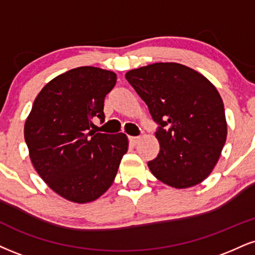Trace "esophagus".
<instances>
[{
	"label": "esophagus",
	"instance_id": "esophagus-1",
	"mask_svg": "<svg viewBox=\"0 0 255 255\" xmlns=\"http://www.w3.org/2000/svg\"><path fill=\"white\" fill-rule=\"evenodd\" d=\"M128 139H129V142L131 143V145H136V143H139L141 137L140 136H129Z\"/></svg>",
	"mask_w": 255,
	"mask_h": 255
}]
</instances>
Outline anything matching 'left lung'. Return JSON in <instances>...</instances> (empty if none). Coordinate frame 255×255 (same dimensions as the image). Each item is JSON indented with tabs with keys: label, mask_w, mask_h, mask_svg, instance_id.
I'll use <instances>...</instances> for the list:
<instances>
[{
	"label": "left lung",
	"mask_w": 255,
	"mask_h": 255,
	"mask_svg": "<svg viewBox=\"0 0 255 255\" xmlns=\"http://www.w3.org/2000/svg\"><path fill=\"white\" fill-rule=\"evenodd\" d=\"M126 78L159 125L153 176L176 189L197 185L211 173L227 139L219 91L203 75L178 63H154L130 70Z\"/></svg>",
	"instance_id": "1"
}]
</instances>
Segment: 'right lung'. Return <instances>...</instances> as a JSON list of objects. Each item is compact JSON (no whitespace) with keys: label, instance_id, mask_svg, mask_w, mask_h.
I'll return each mask as SVG.
<instances>
[{"label":"right lung","instance_id":"add662e5","mask_svg":"<svg viewBox=\"0 0 255 255\" xmlns=\"http://www.w3.org/2000/svg\"><path fill=\"white\" fill-rule=\"evenodd\" d=\"M116 75L81 66L57 76L42 88L24 124L32 164L56 194L89 203L110 188L127 153L124 133H95L93 120L104 122V97Z\"/></svg>","mask_w":255,"mask_h":255}]
</instances>
